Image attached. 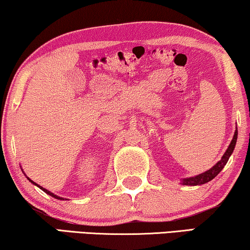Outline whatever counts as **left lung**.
<instances>
[{
	"label": "left lung",
	"mask_w": 250,
	"mask_h": 250,
	"mask_svg": "<svg viewBox=\"0 0 250 250\" xmlns=\"http://www.w3.org/2000/svg\"><path fill=\"white\" fill-rule=\"evenodd\" d=\"M237 137H238V131L236 129L234 132L233 139L231 141L230 146H228L227 151L224 152L223 157L221 158V160L213 166L211 169L206 170L205 172L201 173V175H197L195 177H189V178H185L182 179V184L183 185H188V186H196V185H203V184H206L219 175V172L224 168V166L227 165L228 160H229L230 155L232 154V152L234 150V146H236V142H237Z\"/></svg>",
	"instance_id": "8db88e82"
}]
</instances>
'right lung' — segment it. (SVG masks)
<instances>
[{"mask_svg":"<svg viewBox=\"0 0 250 250\" xmlns=\"http://www.w3.org/2000/svg\"><path fill=\"white\" fill-rule=\"evenodd\" d=\"M27 178H28V177H27ZM28 180H29V182H30V183H32V184H34V185H36V186H38L39 188H41V189H42V190H44L46 194H48V195H50V196L55 197V198H57V200H64V198H62V197H60V196H57V195H55V194L50 193V191H49V190H47V189H46V188H44V187H42V186H39V185H37V184H36V183H34V182H32V180H31V179H29V178H28Z\"/></svg>","mask_w":250,"mask_h":250,"instance_id":"add662e5","label":"right lung"}]
</instances>
